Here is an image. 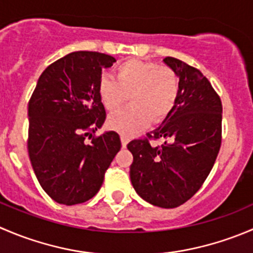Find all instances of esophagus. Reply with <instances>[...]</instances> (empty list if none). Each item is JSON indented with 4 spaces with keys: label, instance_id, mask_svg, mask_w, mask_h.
<instances>
[{
    "label": "esophagus",
    "instance_id": "esophagus-1",
    "mask_svg": "<svg viewBox=\"0 0 253 253\" xmlns=\"http://www.w3.org/2000/svg\"><path fill=\"white\" fill-rule=\"evenodd\" d=\"M121 143H122V147H126L127 143H128V137L121 134Z\"/></svg>",
    "mask_w": 253,
    "mask_h": 253
}]
</instances>
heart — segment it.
I'll return each mask as SVG.
<instances>
[{
	"mask_svg": "<svg viewBox=\"0 0 253 253\" xmlns=\"http://www.w3.org/2000/svg\"><path fill=\"white\" fill-rule=\"evenodd\" d=\"M97 92L105 109L115 112L131 100V106L109 119L107 125L124 136L137 133L149 121L161 122L174 107L179 92L175 72L166 65L141 59L122 61L115 69V80L102 77Z\"/></svg>",
	"mask_w": 253,
	"mask_h": 253,
	"instance_id": "obj_1",
	"label": "heart"
}]
</instances>
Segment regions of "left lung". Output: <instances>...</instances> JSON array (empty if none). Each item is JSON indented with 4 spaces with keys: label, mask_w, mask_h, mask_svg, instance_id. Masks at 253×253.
Returning <instances> with one entry per match:
<instances>
[{
    "label": "left lung",
    "mask_w": 253,
    "mask_h": 253,
    "mask_svg": "<svg viewBox=\"0 0 253 253\" xmlns=\"http://www.w3.org/2000/svg\"><path fill=\"white\" fill-rule=\"evenodd\" d=\"M163 61L179 78L175 105L161 126L127 148L133 156L129 178L137 194L171 209L188 202L212 169L221 146L222 105L200 70L171 56ZM149 138H164L165 143L153 147Z\"/></svg>",
    "instance_id": "left-lung-1"
}]
</instances>
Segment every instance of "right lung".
<instances>
[{
	"instance_id": "obj_1",
	"label": "right lung",
	"mask_w": 253,
	"mask_h": 253,
	"mask_svg": "<svg viewBox=\"0 0 253 253\" xmlns=\"http://www.w3.org/2000/svg\"><path fill=\"white\" fill-rule=\"evenodd\" d=\"M115 61L97 51L68 54L42 73L29 100V159L43 190L59 204L95 197L121 149L115 131L92 136L106 120L97 85Z\"/></svg>"
}]
</instances>
